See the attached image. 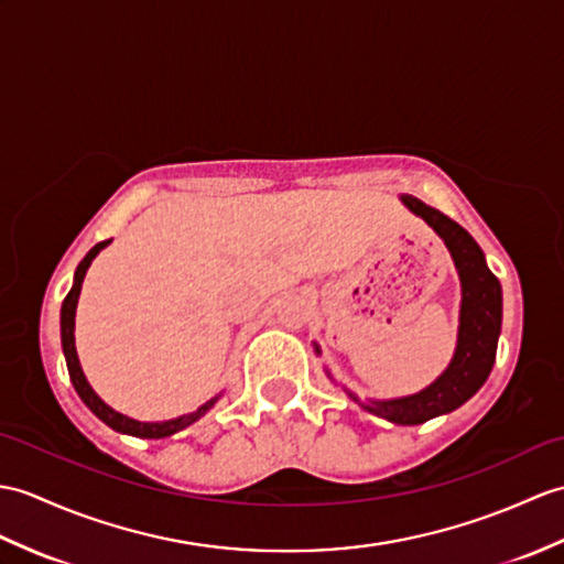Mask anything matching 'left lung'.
Wrapping results in <instances>:
<instances>
[{
    "label": "left lung",
    "mask_w": 564,
    "mask_h": 564,
    "mask_svg": "<svg viewBox=\"0 0 564 564\" xmlns=\"http://www.w3.org/2000/svg\"><path fill=\"white\" fill-rule=\"evenodd\" d=\"M399 199L411 214L423 218L440 235L452 254L456 273H459L462 305L454 356L447 370L435 382L409 397L360 401L358 394H352L350 389L344 387V391L352 401H358L365 411L384 417L389 423L421 425L430 421V417L456 411L486 384L495 365L497 338H500L502 329V285L488 269L486 254H482L478 242L470 238L459 223H454L437 212V208L423 204L411 194H401ZM314 350L322 352L317 344H314Z\"/></svg>",
    "instance_id": "obj_1"
}]
</instances>
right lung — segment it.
Segmentation results:
<instances>
[{"label": "right lung", "instance_id": "obj_1", "mask_svg": "<svg viewBox=\"0 0 564 564\" xmlns=\"http://www.w3.org/2000/svg\"><path fill=\"white\" fill-rule=\"evenodd\" d=\"M108 245H110V240L98 242L94 250H90L82 259V264L76 267V273H74L72 291L67 293V297H64V303H62V317H59V324H62V350H64V360H67V370H69V377H72V384L76 389V394L82 397V401L88 405L90 411H94V415H98L100 421L108 425V427H112L115 432H122V435H132V437H141V440L170 437V435H175V432L189 427L192 423L199 421L202 415H206L208 411H212L214 405H216V401L223 397V391H220V394H216L214 399H208L206 403H202L196 411L185 413V415H180V417H173V421H161V423L134 421V417H129V415H124L120 411L110 409V405L96 394L94 387L88 384V379H86V375L82 370V362H78L76 341H74V317H76L78 295H82V283L86 279V271L90 267V261H94L100 254V250H105V247H108Z\"/></svg>", "mask_w": 564, "mask_h": 564}]
</instances>
